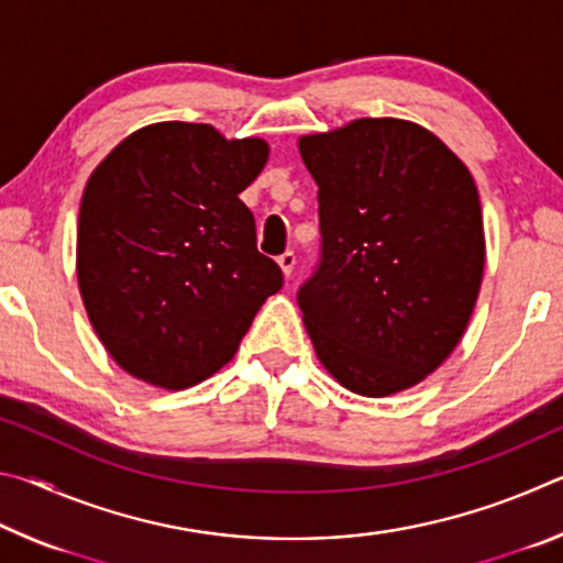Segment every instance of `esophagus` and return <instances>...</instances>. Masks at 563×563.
<instances>
[{"mask_svg": "<svg viewBox=\"0 0 563 563\" xmlns=\"http://www.w3.org/2000/svg\"><path fill=\"white\" fill-rule=\"evenodd\" d=\"M278 265H280V271H283L285 278H290L292 268H295V253L292 251H285L280 258H278Z\"/></svg>", "mask_w": 563, "mask_h": 563, "instance_id": "34e87169", "label": "esophagus"}]
</instances>
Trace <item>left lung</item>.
Segmentation results:
<instances>
[{
  "mask_svg": "<svg viewBox=\"0 0 563 563\" xmlns=\"http://www.w3.org/2000/svg\"><path fill=\"white\" fill-rule=\"evenodd\" d=\"M318 184L320 261L302 322L350 393L387 397L460 345L484 271L474 178L412 121L357 119L298 141Z\"/></svg>",
  "mask_w": 563,
  "mask_h": 563,
  "instance_id": "8db88e82",
  "label": "left lung"
}]
</instances>
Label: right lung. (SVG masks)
<instances>
[{"mask_svg":"<svg viewBox=\"0 0 563 563\" xmlns=\"http://www.w3.org/2000/svg\"><path fill=\"white\" fill-rule=\"evenodd\" d=\"M265 161L261 139L164 121L123 139L91 174L76 275L93 330L129 375L166 389L198 385L283 288L238 198Z\"/></svg>","mask_w":563,"mask_h":563,"instance_id":"1","label":"right lung"}]
</instances>
